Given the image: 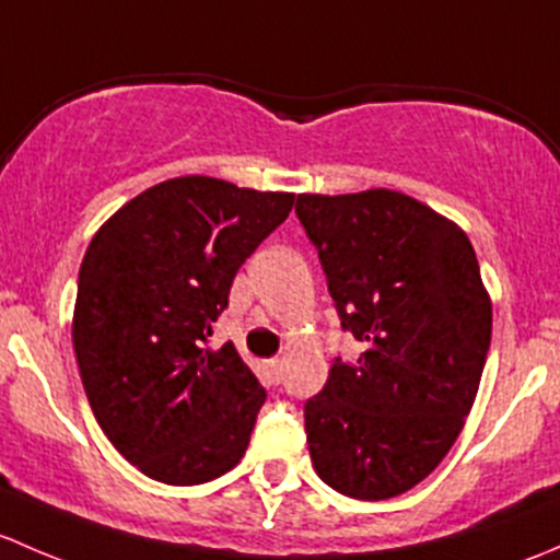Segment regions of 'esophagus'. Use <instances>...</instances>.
Returning <instances> with one entry per match:
<instances>
[{
	"instance_id": "esophagus-1",
	"label": "esophagus",
	"mask_w": 560,
	"mask_h": 560,
	"mask_svg": "<svg viewBox=\"0 0 560 560\" xmlns=\"http://www.w3.org/2000/svg\"><path fill=\"white\" fill-rule=\"evenodd\" d=\"M269 372L275 374V380L282 377V359H272L269 361Z\"/></svg>"
}]
</instances>
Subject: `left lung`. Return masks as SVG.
<instances>
[{
    "mask_svg": "<svg viewBox=\"0 0 560 560\" xmlns=\"http://www.w3.org/2000/svg\"><path fill=\"white\" fill-rule=\"evenodd\" d=\"M296 215L342 328L364 345L304 405L310 458L334 491L394 499L440 466L480 388L493 313L475 247L388 188L299 194Z\"/></svg>",
    "mask_w": 560,
    "mask_h": 560,
    "instance_id": "obj_1",
    "label": "left lung"
}]
</instances>
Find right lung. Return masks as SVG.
Masks as SVG:
<instances>
[{
    "instance_id": "add662e5",
    "label": "right lung",
    "mask_w": 560,
    "mask_h": 560,
    "mask_svg": "<svg viewBox=\"0 0 560 560\" xmlns=\"http://www.w3.org/2000/svg\"><path fill=\"white\" fill-rule=\"evenodd\" d=\"M293 194L188 175L148 188L94 234L72 342L113 447L166 486L226 475L267 390L226 342L210 348L234 275L288 218Z\"/></svg>"
}]
</instances>
